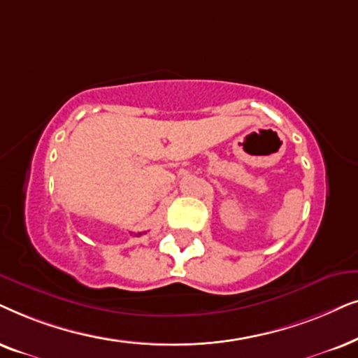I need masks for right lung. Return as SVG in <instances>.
<instances>
[{
  "label": "right lung",
  "mask_w": 358,
  "mask_h": 358,
  "mask_svg": "<svg viewBox=\"0 0 358 358\" xmlns=\"http://www.w3.org/2000/svg\"><path fill=\"white\" fill-rule=\"evenodd\" d=\"M139 236H141V232H139Z\"/></svg>",
  "instance_id": "add662e5"
}]
</instances>
